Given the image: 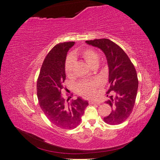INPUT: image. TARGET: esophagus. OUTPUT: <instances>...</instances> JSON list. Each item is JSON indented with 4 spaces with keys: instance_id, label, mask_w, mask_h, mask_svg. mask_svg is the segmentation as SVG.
Wrapping results in <instances>:
<instances>
[{
    "instance_id": "34e87169",
    "label": "esophagus",
    "mask_w": 160,
    "mask_h": 160,
    "mask_svg": "<svg viewBox=\"0 0 160 160\" xmlns=\"http://www.w3.org/2000/svg\"><path fill=\"white\" fill-rule=\"evenodd\" d=\"M89 103L90 104H99L100 101H93V100H91L89 101Z\"/></svg>"
}]
</instances>
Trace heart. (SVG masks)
<instances>
[{
    "label": "heart",
    "instance_id": "heart-1",
    "mask_svg": "<svg viewBox=\"0 0 160 160\" xmlns=\"http://www.w3.org/2000/svg\"><path fill=\"white\" fill-rule=\"evenodd\" d=\"M80 55L85 61L91 67H96L99 63V57L98 53L92 49H86L82 51ZM75 66V59L72 56H69L66 59L65 64V70L67 75L71 77L73 75ZM99 86V83L97 81L85 80L81 82L77 85V90L79 93L85 98L93 97L96 92V88Z\"/></svg>",
    "mask_w": 160,
    "mask_h": 160
}]
</instances>
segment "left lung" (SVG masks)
I'll return each mask as SVG.
<instances>
[{"label": "left lung", "instance_id": "left-lung-1", "mask_svg": "<svg viewBox=\"0 0 160 160\" xmlns=\"http://www.w3.org/2000/svg\"><path fill=\"white\" fill-rule=\"evenodd\" d=\"M85 42L100 49L108 61L110 85L107 93L113 91L115 97L109 96V99L106 101L112 111L103 118L104 122L109 125L122 123L129 118L135 105L138 89L136 71L126 53L113 41L101 38Z\"/></svg>", "mask_w": 160, "mask_h": 160}]
</instances>
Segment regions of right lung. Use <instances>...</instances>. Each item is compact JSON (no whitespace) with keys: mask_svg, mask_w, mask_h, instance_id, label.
Instances as JSON below:
<instances>
[{"mask_svg":"<svg viewBox=\"0 0 160 160\" xmlns=\"http://www.w3.org/2000/svg\"><path fill=\"white\" fill-rule=\"evenodd\" d=\"M75 42H61L48 53L42 65L37 84L39 105L50 122L62 129H73L79 124L88 101L81 97L69 102L61 95L66 78L67 52Z\"/></svg>","mask_w":160,"mask_h":160,"instance_id":"1","label":"right lung"}]
</instances>
